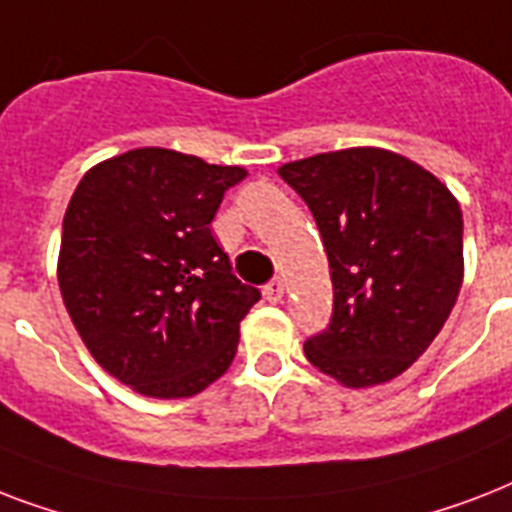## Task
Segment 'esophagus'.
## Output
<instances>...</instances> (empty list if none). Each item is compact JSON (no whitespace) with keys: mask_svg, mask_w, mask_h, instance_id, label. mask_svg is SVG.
Segmentation results:
<instances>
[{"mask_svg":"<svg viewBox=\"0 0 512 512\" xmlns=\"http://www.w3.org/2000/svg\"><path fill=\"white\" fill-rule=\"evenodd\" d=\"M263 292H265V297L271 300V303H281V297H284V281L281 279L268 281V284L263 287Z\"/></svg>","mask_w":512,"mask_h":512,"instance_id":"34e87169","label":"esophagus"}]
</instances>
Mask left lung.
Returning <instances> with one entry per match:
<instances>
[{"instance_id": "left-lung-1", "label": "left lung", "mask_w": 512, "mask_h": 512, "mask_svg": "<svg viewBox=\"0 0 512 512\" xmlns=\"http://www.w3.org/2000/svg\"><path fill=\"white\" fill-rule=\"evenodd\" d=\"M319 225L335 308L305 358L345 388L406 372L462 287V209L436 175L385 148H345L279 167Z\"/></svg>"}]
</instances>
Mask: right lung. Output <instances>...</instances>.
<instances>
[{"instance_id": "add662e5", "label": "right lung", "mask_w": 512, "mask_h": 512, "mask_svg": "<svg viewBox=\"0 0 512 512\" xmlns=\"http://www.w3.org/2000/svg\"><path fill=\"white\" fill-rule=\"evenodd\" d=\"M244 167L170 148L95 164L63 217L58 284L92 358L151 398L223 377L260 292L241 284L209 223Z\"/></svg>"}]
</instances>
